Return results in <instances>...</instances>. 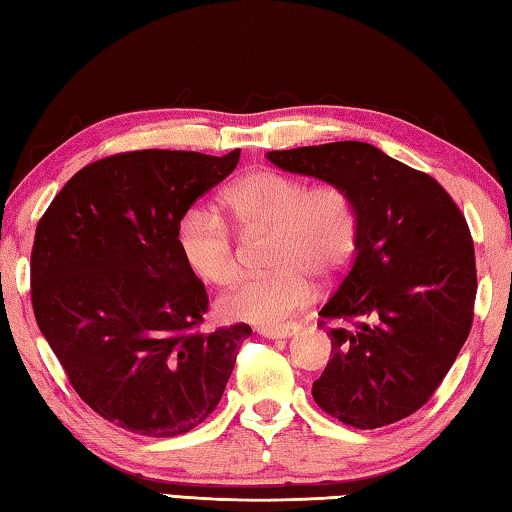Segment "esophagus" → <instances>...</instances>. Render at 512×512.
Masks as SVG:
<instances>
[{"label": "esophagus", "instance_id": "1", "mask_svg": "<svg viewBox=\"0 0 512 512\" xmlns=\"http://www.w3.org/2000/svg\"><path fill=\"white\" fill-rule=\"evenodd\" d=\"M257 332L264 336V339H284V336H291L298 332L296 323H287V325H266V327H257Z\"/></svg>", "mask_w": 512, "mask_h": 512}]
</instances>
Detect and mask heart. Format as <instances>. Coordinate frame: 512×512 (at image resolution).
<instances>
[{"label":"heart","instance_id":"heart-1","mask_svg":"<svg viewBox=\"0 0 512 512\" xmlns=\"http://www.w3.org/2000/svg\"><path fill=\"white\" fill-rule=\"evenodd\" d=\"M241 230H271V273L250 277L219 300V314L241 323L275 325L314 296L309 272L343 271L357 250L359 212L348 189L336 183L307 185L289 173L262 169L237 180L223 196ZM178 246L201 280L228 287L241 264L235 237L219 214L189 210L178 228Z\"/></svg>","mask_w":512,"mask_h":512}]
</instances>
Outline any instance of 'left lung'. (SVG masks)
I'll use <instances>...</instances> for the list:
<instances>
[{
  "label": "left lung",
  "instance_id": "1",
  "mask_svg": "<svg viewBox=\"0 0 512 512\" xmlns=\"http://www.w3.org/2000/svg\"><path fill=\"white\" fill-rule=\"evenodd\" d=\"M284 171L348 189L359 212L357 250L318 311L332 359L316 404L343 424L377 429L422 409L472 329L474 241L463 212L429 173L366 142L271 151Z\"/></svg>",
  "mask_w": 512,
  "mask_h": 512
}]
</instances>
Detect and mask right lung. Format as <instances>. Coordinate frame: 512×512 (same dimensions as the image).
Segmentation results:
<instances>
[{"label":"right lung","mask_w":512,"mask_h":512,"mask_svg":"<svg viewBox=\"0 0 512 512\" xmlns=\"http://www.w3.org/2000/svg\"><path fill=\"white\" fill-rule=\"evenodd\" d=\"M239 162L228 155L117 153L67 180L31 250V302L69 384L103 420L171 438L210 415L253 329L201 332L203 282L178 228Z\"/></svg>","instance_id":"1"}]
</instances>
